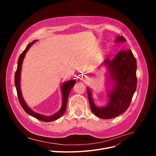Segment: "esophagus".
Listing matches in <instances>:
<instances>
[{
    "mask_svg": "<svg viewBox=\"0 0 156 156\" xmlns=\"http://www.w3.org/2000/svg\"><path fill=\"white\" fill-rule=\"evenodd\" d=\"M87 77L86 76H83V79H84V80H85V79H87Z\"/></svg>",
    "mask_w": 156,
    "mask_h": 156,
    "instance_id": "esophagus-1",
    "label": "esophagus"
}]
</instances>
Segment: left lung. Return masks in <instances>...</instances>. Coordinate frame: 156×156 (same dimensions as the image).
<instances>
[{
    "mask_svg": "<svg viewBox=\"0 0 156 156\" xmlns=\"http://www.w3.org/2000/svg\"><path fill=\"white\" fill-rule=\"evenodd\" d=\"M126 41L123 36H117L115 42ZM113 87L108 93L109 101L105 107H97L92 98L91 91L87 89L88 100L92 112L103 119L114 118L125 112L130 105L137 86L136 61L131 50L120 51L112 61L105 60Z\"/></svg>",
    "mask_w": 156,
    "mask_h": 156,
    "instance_id": "obj_1",
    "label": "left lung"
}]
</instances>
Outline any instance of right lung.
Returning a JSON list of instances; mask_svg holds the SVG:
<instances>
[{
	"label": "right lung",
	"mask_w": 156,
	"mask_h": 156,
	"mask_svg": "<svg viewBox=\"0 0 156 156\" xmlns=\"http://www.w3.org/2000/svg\"><path fill=\"white\" fill-rule=\"evenodd\" d=\"M36 41H37V40L34 41L30 43L28 45V46L26 48V49H25V51L21 54V55L19 57V58L18 60L17 69H16V71L15 75V85L16 86L18 98L20 104L21 106L22 107V108L24 109L25 112L28 114L37 119V120H41L43 122H52V121L57 120L58 119H59L60 117H62L63 115L64 112H65V110L66 109V103H67L68 98H69L70 92L72 90V88L73 87L74 84L76 83V81L75 80H72L67 82H65L63 84V85L62 86V105L60 110L57 113H56L55 114L51 115V116H45V115L39 114H37V113L33 112V111L27 105V104H26L25 101H24L23 97H22L21 92V90H20V75H21L22 63H23V60L25 58V54L28 52V51L30 48V47Z\"/></svg>",
	"instance_id": "add662e5"
}]
</instances>
